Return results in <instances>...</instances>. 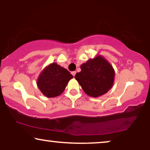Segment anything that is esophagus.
Here are the masks:
<instances>
[{"instance_id":"1","label":"esophagus","mask_w":150,"mask_h":150,"mask_svg":"<svg viewBox=\"0 0 150 150\" xmlns=\"http://www.w3.org/2000/svg\"><path fill=\"white\" fill-rule=\"evenodd\" d=\"M76 72L75 71H71V74H72L74 76L76 75Z\"/></svg>"}]
</instances>
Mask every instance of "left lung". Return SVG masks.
Returning <instances> with one entry per match:
<instances>
[{"mask_svg": "<svg viewBox=\"0 0 150 150\" xmlns=\"http://www.w3.org/2000/svg\"><path fill=\"white\" fill-rule=\"evenodd\" d=\"M74 78L85 93L93 98L106 93L113 85V67L103 57L97 56L81 65Z\"/></svg>", "mask_w": 150, "mask_h": 150, "instance_id": "left-lung-1", "label": "left lung"}]
</instances>
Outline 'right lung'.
Returning <instances> with one entry per match:
<instances>
[{"mask_svg": "<svg viewBox=\"0 0 150 150\" xmlns=\"http://www.w3.org/2000/svg\"><path fill=\"white\" fill-rule=\"evenodd\" d=\"M73 76L66 69L52 63L45 67L39 76L37 85L39 89L48 98L61 95Z\"/></svg>", "mask_w": 150, "mask_h": 150, "instance_id": "obj_1", "label": "right lung"}]
</instances>
